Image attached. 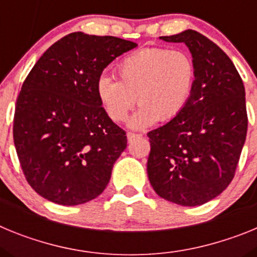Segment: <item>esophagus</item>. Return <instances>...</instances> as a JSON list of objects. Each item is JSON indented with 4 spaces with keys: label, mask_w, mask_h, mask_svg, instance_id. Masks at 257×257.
<instances>
[{
    "label": "esophagus",
    "mask_w": 257,
    "mask_h": 257,
    "mask_svg": "<svg viewBox=\"0 0 257 257\" xmlns=\"http://www.w3.org/2000/svg\"><path fill=\"white\" fill-rule=\"evenodd\" d=\"M136 138H140L139 134H134V133H128V134H127V140H128V143L134 142V140H135Z\"/></svg>",
    "instance_id": "esophagus-1"
}]
</instances>
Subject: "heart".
<instances>
[{
	"label": "heart",
	"mask_w": 257,
	"mask_h": 257,
	"mask_svg": "<svg viewBox=\"0 0 257 257\" xmlns=\"http://www.w3.org/2000/svg\"><path fill=\"white\" fill-rule=\"evenodd\" d=\"M119 81L101 76L96 81L97 99L106 114L122 122L135 104L130 118L133 128H145L175 118L185 108L196 82V65L184 50L147 47L119 61Z\"/></svg>",
	"instance_id": "heart-1"
}]
</instances>
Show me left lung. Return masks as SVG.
I'll list each match as a JSON object with an SVG mask.
<instances>
[{
  "instance_id": "1",
  "label": "left lung",
  "mask_w": 257,
  "mask_h": 257,
  "mask_svg": "<svg viewBox=\"0 0 257 257\" xmlns=\"http://www.w3.org/2000/svg\"><path fill=\"white\" fill-rule=\"evenodd\" d=\"M160 40L184 44L196 65V82L185 108L148 133L147 171L154 192L181 206L217 197L234 178L246 142V92L233 61L193 29Z\"/></svg>"
}]
</instances>
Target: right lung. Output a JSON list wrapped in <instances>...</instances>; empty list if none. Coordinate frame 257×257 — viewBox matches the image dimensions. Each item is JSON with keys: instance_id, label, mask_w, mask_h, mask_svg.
I'll return each mask as SVG.
<instances>
[{"instance_id": "add662e5", "label": "right lung", "mask_w": 257, "mask_h": 257, "mask_svg": "<svg viewBox=\"0 0 257 257\" xmlns=\"http://www.w3.org/2000/svg\"><path fill=\"white\" fill-rule=\"evenodd\" d=\"M131 41L74 32L50 46L22 86L14 144L27 181L63 206L100 196L127 147L126 133L109 118L96 81Z\"/></svg>"}]
</instances>
